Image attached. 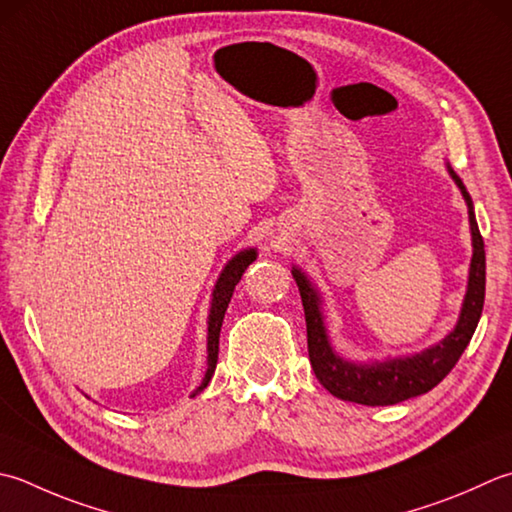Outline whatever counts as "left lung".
I'll return each mask as SVG.
<instances>
[{"mask_svg": "<svg viewBox=\"0 0 512 512\" xmlns=\"http://www.w3.org/2000/svg\"><path fill=\"white\" fill-rule=\"evenodd\" d=\"M446 168L457 188L462 190V197L468 206L473 257H470L468 286L457 324L442 342L413 355L386 357L382 362L379 359H373V362H353V359H346L337 353L333 342H330L324 315V297L319 293V288L310 282V277L299 266H293V270H290L304 304L310 366H313L319 384L330 395L344 399V402H355L364 406H390L428 393L459 362V357H462L479 324L486 295L484 239L479 235L473 199H470L464 182L459 179L453 166L446 164Z\"/></svg>", "mask_w": 512, "mask_h": 512, "instance_id": "obj_1", "label": "left lung"}]
</instances>
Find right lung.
Returning <instances> with one entry per match:
<instances>
[{"label":"right lung","mask_w":512,"mask_h":512,"mask_svg":"<svg viewBox=\"0 0 512 512\" xmlns=\"http://www.w3.org/2000/svg\"><path fill=\"white\" fill-rule=\"evenodd\" d=\"M257 259V248H244L239 250L237 255H233L226 262L224 270L219 273L215 288H213V297H210V310H208V339H206V350H208V357H206V373L202 384H199L193 390V397L202 393V390L208 386L210 379H213V373L217 368V355H219V330H222V322H224V315H226V308L230 304V297H233V290L239 284V279H242L244 270L253 264Z\"/></svg>","instance_id":"add662e5"}]
</instances>
